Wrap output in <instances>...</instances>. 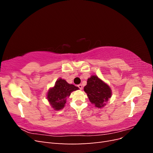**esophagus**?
<instances>
[{"label": "esophagus", "instance_id": "1", "mask_svg": "<svg viewBox=\"0 0 153 153\" xmlns=\"http://www.w3.org/2000/svg\"><path fill=\"white\" fill-rule=\"evenodd\" d=\"M78 88H79L80 89H82L83 86H82V84H79V85H78Z\"/></svg>", "mask_w": 153, "mask_h": 153}]
</instances>
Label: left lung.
<instances>
[{
	"label": "left lung",
	"mask_w": 153,
	"mask_h": 153,
	"mask_svg": "<svg viewBox=\"0 0 153 153\" xmlns=\"http://www.w3.org/2000/svg\"><path fill=\"white\" fill-rule=\"evenodd\" d=\"M84 91L91 102L98 108L104 106L112 95L110 87L96 76H92L88 78L87 85L84 87Z\"/></svg>",
	"instance_id": "left-lung-1"
}]
</instances>
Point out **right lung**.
Returning a JSON list of instances; mask_svg holds the SVG:
<instances>
[{
	"label": "right lung",
	"mask_w": 153,
	"mask_h": 153,
	"mask_svg": "<svg viewBox=\"0 0 153 153\" xmlns=\"http://www.w3.org/2000/svg\"><path fill=\"white\" fill-rule=\"evenodd\" d=\"M78 89V87L69 84L66 80L60 78L55 83V86L49 90L47 98L52 107L55 110H59L64 106L71 92Z\"/></svg>",
	"instance_id": "obj_1"
}]
</instances>
